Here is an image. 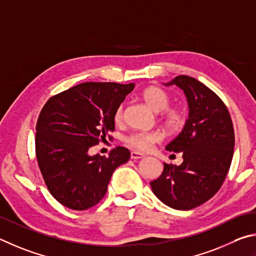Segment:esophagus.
<instances>
[{
  "instance_id": "34e87169",
  "label": "esophagus",
  "mask_w": 256,
  "mask_h": 256,
  "mask_svg": "<svg viewBox=\"0 0 256 256\" xmlns=\"http://www.w3.org/2000/svg\"><path fill=\"white\" fill-rule=\"evenodd\" d=\"M130 158H132V160H138V158H145V154H142V153H140V152H135V150H132V153H130Z\"/></svg>"
}]
</instances>
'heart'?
<instances>
[{
	"label": "heart",
	"mask_w": 256,
	"mask_h": 256,
	"mask_svg": "<svg viewBox=\"0 0 256 256\" xmlns=\"http://www.w3.org/2000/svg\"><path fill=\"white\" fill-rule=\"evenodd\" d=\"M142 98L152 109L158 112V118L164 129L171 134L180 132L186 124V114L181 108L171 106L170 94L158 86H150L144 90ZM124 104L116 106L114 112V121L120 124L124 121ZM124 142L132 148L140 152H150L155 145L163 140V135L160 132H132L124 137Z\"/></svg>",
	"instance_id": "obj_1"
}]
</instances>
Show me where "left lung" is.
<instances>
[{
  "mask_svg": "<svg viewBox=\"0 0 256 256\" xmlns=\"http://www.w3.org/2000/svg\"><path fill=\"white\" fill-rule=\"evenodd\" d=\"M184 91L189 119L166 150L180 153V166L164 163L160 176L150 182L154 194L168 207L190 210L217 194L234 154L235 134L230 111L212 90L198 80L178 75L171 83Z\"/></svg>",
  "mask_w": 256,
  "mask_h": 256,
  "instance_id": "1",
  "label": "left lung"
}]
</instances>
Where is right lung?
Listing matches in <instances>:
<instances>
[{"instance_id": "add662e5", "label": "right lung", "mask_w": 256, "mask_h": 256, "mask_svg": "<svg viewBox=\"0 0 256 256\" xmlns=\"http://www.w3.org/2000/svg\"><path fill=\"white\" fill-rule=\"evenodd\" d=\"M135 84L86 82L48 98L36 124V158L48 191L72 210L103 199L112 173L130 152L116 146L109 156L88 150L114 130V112Z\"/></svg>"}]
</instances>
